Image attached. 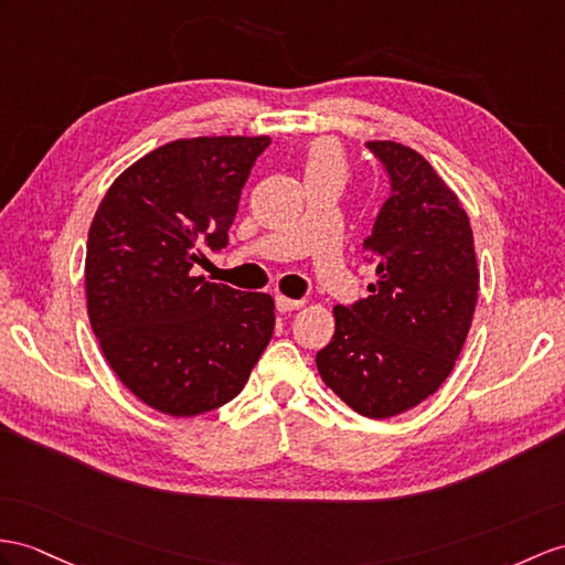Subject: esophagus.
I'll list each match as a JSON object with an SVG mask.
<instances>
[{"instance_id": "obj_1", "label": "esophagus", "mask_w": 565, "mask_h": 565, "mask_svg": "<svg viewBox=\"0 0 565 565\" xmlns=\"http://www.w3.org/2000/svg\"><path fill=\"white\" fill-rule=\"evenodd\" d=\"M301 307H305V299H290V297H282V295L275 297V309H278L280 313L297 311Z\"/></svg>"}]
</instances>
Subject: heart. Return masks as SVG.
I'll return each instance as SVG.
<instances>
[{
  "label": "heart",
  "mask_w": 565,
  "mask_h": 565,
  "mask_svg": "<svg viewBox=\"0 0 565 565\" xmlns=\"http://www.w3.org/2000/svg\"><path fill=\"white\" fill-rule=\"evenodd\" d=\"M323 170H345V162H342V153L340 148L328 141V139H319L313 141L309 153H307V174L313 172H323Z\"/></svg>",
  "instance_id": "obj_1"
}]
</instances>
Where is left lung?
Returning <instances> with one entry per match:
<instances>
[{
    "instance_id": "obj_1",
    "label": "left lung",
    "mask_w": 565,
    "mask_h": 565,
    "mask_svg": "<svg viewBox=\"0 0 565 565\" xmlns=\"http://www.w3.org/2000/svg\"><path fill=\"white\" fill-rule=\"evenodd\" d=\"M391 177L362 249L376 264L369 297L335 307V335L316 354L326 386L369 419L426 401L448 379L472 326L479 270L470 217L417 150L369 141Z\"/></svg>"
}]
</instances>
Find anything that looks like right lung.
<instances>
[{"label": "right lung", "instance_id": "1", "mask_svg": "<svg viewBox=\"0 0 565 565\" xmlns=\"http://www.w3.org/2000/svg\"><path fill=\"white\" fill-rule=\"evenodd\" d=\"M268 136L164 143L124 170L88 230V319L107 364L141 403L196 417L230 403L264 354L275 301L191 268L217 252Z\"/></svg>", "mask_w": 565, "mask_h": 565}]
</instances>
